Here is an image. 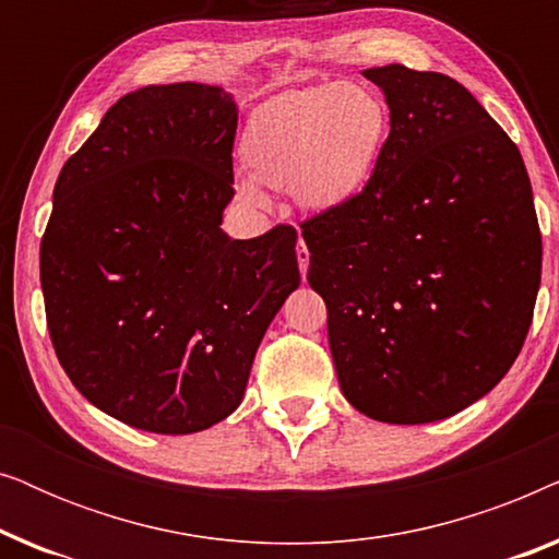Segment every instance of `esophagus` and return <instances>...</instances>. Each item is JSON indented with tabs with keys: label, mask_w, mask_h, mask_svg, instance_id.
Instances as JSON below:
<instances>
[{
	"label": "esophagus",
	"mask_w": 559,
	"mask_h": 559,
	"mask_svg": "<svg viewBox=\"0 0 559 559\" xmlns=\"http://www.w3.org/2000/svg\"><path fill=\"white\" fill-rule=\"evenodd\" d=\"M297 264H300V274L305 277V274H308V264H310V251H308V247H305L302 239H300V243H297Z\"/></svg>",
	"instance_id": "34e87169"
}]
</instances>
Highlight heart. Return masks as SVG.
I'll use <instances>...</instances> for the list:
<instances>
[{
  "label": "heart",
  "mask_w": 559,
  "mask_h": 559,
  "mask_svg": "<svg viewBox=\"0 0 559 559\" xmlns=\"http://www.w3.org/2000/svg\"><path fill=\"white\" fill-rule=\"evenodd\" d=\"M386 129V104L371 86L318 83L259 104L243 127L241 159L264 186L293 188L305 209H338L366 188ZM239 193L262 201L251 180Z\"/></svg>",
  "instance_id": "heart-1"
}]
</instances>
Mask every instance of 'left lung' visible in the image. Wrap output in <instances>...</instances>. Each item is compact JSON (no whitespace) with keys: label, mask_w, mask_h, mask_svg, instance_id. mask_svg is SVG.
Segmentation results:
<instances>
[{"label":"left lung","mask_w":559,"mask_h":559,"mask_svg":"<svg viewBox=\"0 0 559 559\" xmlns=\"http://www.w3.org/2000/svg\"><path fill=\"white\" fill-rule=\"evenodd\" d=\"M389 136L366 188L302 221L343 396L425 425L507 377L530 333L542 234L516 144L465 86L392 63Z\"/></svg>","instance_id":"obj_1"}]
</instances>
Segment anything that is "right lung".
<instances>
[{
    "instance_id": "add662e5",
    "label": "right lung",
    "mask_w": 559,
    "mask_h": 559,
    "mask_svg": "<svg viewBox=\"0 0 559 559\" xmlns=\"http://www.w3.org/2000/svg\"><path fill=\"white\" fill-rule=\"evenodd\" d=\"M231 94L121 96L68 157L40 243L52 348L73 386L136 430H209L241 404L254 354L300 285L297 231H221L234 198Z\"/></svg>"
}]
</instances>
